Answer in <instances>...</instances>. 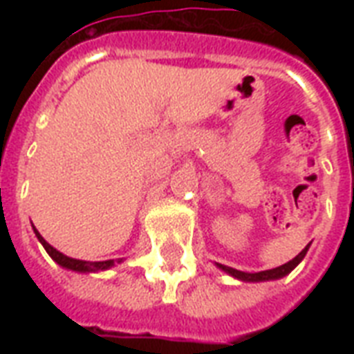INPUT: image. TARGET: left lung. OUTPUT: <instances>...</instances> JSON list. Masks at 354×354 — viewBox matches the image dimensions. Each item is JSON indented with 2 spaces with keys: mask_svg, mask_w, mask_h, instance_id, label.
<instances>
[{
  "mask_svg": "<svg viewBox=\"0 0 354 354\" xmlns=\"http://www.w3.org/2000/svg\"><path fill=\"white\" fill-rule=\"evenodd\" d=\"M308 252V244L303 248L301 252L297 253L296 257L288 261V263L281 264L277 268H272V270H264V272H255V274H248V272H241V270H235V268H230V266H224V264H218L216 263V268H221L222 272H226L227 275H232L235 279L239 281H244V283H263V281H275V279H281V277H285L292 272V270L296 268L297 264L301 263L305 255Z\"/></svg>",
  "mask_w": 354,
  "mask_h": 354,
  "instance_id": "8db88e82",
  "label": "left lung"
}]
</instances>
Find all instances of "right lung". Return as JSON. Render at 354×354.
Segmentation results:
<instances>
[{"label":"right lung","instance_id":"right-lung-1","mask_svg":"<svg viewBox=\"0 0 354 354\" xmlns=\"http://www.w3.org/2000/svg\"><path fill=\"white\" fill-rule=\"evenodd\" d=\"M32 230H35L36 239L40 241L41 246L46 248V252L49 253V257H51L57 264H60L62 268L71 270V272H79V274H97V272H104V270L113 268L115 264L124 261V259H115V261H113V259H108V261H80V259L68 257V255H64L62 252H58L57 248H53L51 244L38 233V230H36L35 226H32Z\"/></svg>","mask_w":354,"mask_h":354}]
</instances>
